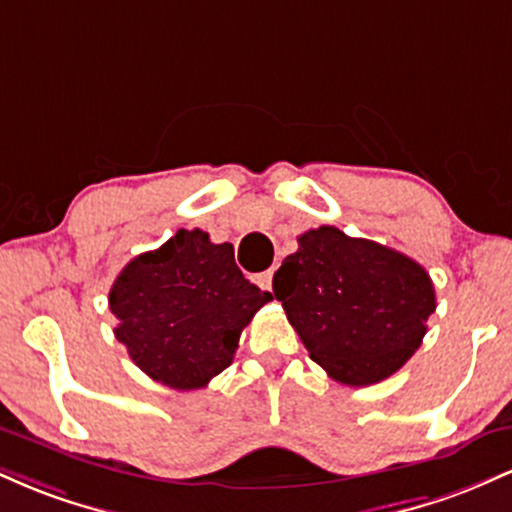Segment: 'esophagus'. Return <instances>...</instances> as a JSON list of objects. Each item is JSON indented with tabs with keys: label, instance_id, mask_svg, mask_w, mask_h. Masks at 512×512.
I'll use <instances>...</instances> for the list:
<instances>
[{
	"label": "esophagus",
	"instance_id": "obj_1",
	"mask_svg": "<svg viewBox=\"0 0 512 512\" xmlns=\"http://www.w3.org/2000/svg\"><path fill=\"white\" fill-rule=\"evenodd\" d=\"M272 279H274V269H267V272L257 274V286L264 291H272Z\"/></svg>",
	"mask_w": 512,
	"mask_h": 512
}]
</instances>
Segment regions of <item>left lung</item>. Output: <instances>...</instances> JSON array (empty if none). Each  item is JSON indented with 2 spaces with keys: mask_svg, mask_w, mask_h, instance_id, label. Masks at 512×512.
Listing matches in <instances>:
<instances>
[{
  "mask_svg": "<svg viewBox=\"0 0 512 512\" xmlns=\"http://www.w3.org/2000/svg\"><path fill=\"white\" fill-rule=\"evenodd\" d=\"M272 289L310 358L351 387L397 373L436 310L433 281L419 262L334 226L298 236Z\"/></svg>",
  "mask_w": 512,
  "mask_h": 512,
  "instance_id": "8db88e82",
  "label": "left lung"
}]
</instances>
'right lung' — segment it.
<instances>
[{
  "instance_id": "1",
  "label": "right lung",
  "mask_w": 512,
  "mask_h": 512,
  "mask_svg": "<svg viewBox=\"0 0 512 512\" xmlns=\"http://www.w3.org/2000/svg\"><path fill=\"white\" fill-rule=\"evenodd\" d=\"M272 293L238 269L231 243L180 228L158 250L142 252L117 274L108 303L115 337L156 383L199 390L228 368L240 332Z\"/></svg>"
}]
</instances>
